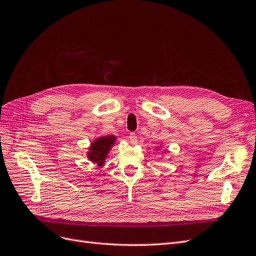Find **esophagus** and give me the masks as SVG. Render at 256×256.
Returning <instances> with one entry per match:
<instances>
[{"label":"esophagus","instance_id":"34e87169","mask_svg":"<svg viewBox=\"0 0 256 256\" xmlns=\"http://www.w3.org/2000/svg\"><path fill=\"white\" fill-rule=\"evenodd\" d=\"M129 141L131 144H136L138 143V136L134 132H131L129 134Z\"/></svg>","mask_w":256,"mask_h":256}]
</instances>
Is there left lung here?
I'll use <instances>...</instances> for the list:
<instances>
[{
    "label": "left lung",
    "mask_w": 256,
    "mask_h": 256,
    "mask_svg": "<svg viewBox=\"0 0 256 256\" xmlns=\"http://www.w3.org/2000/svg\"><path fill=\"white\" fill-rule=\"evenodd\" d=\"M157 150H158V148H157Z\"/></svg>",
    "instance_id": "1"
}]
</instances>
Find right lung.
<instances>
[{
    "mask_svg": "<svg viewBox=\"0 0 256 256\" xmlns=\"http://www.w3.org/2000/svg\"><path fill=\"white\" fill-rule=\"evenodd\" d=\"M116 141L115 136H99L90 144L88 152V158L92 164H96L98 166H102L104 160L108 157L110 150L113 147Z\"/></svg>",
    "mask_w": 256,
    "mask_h": 256,
    "instance_id": "1",
    "label": "right lung"
}]
</instances>
